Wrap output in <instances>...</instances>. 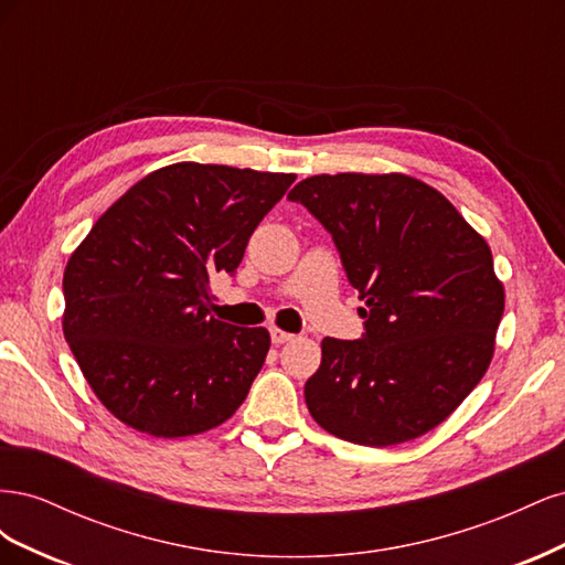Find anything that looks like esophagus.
Wrapping results in <instances>:
<instances>
[{"label":"esophagus","instance_id":"34e87169","mask_svg":"<svg viewBox=\"0 0 565 565\" xmlns=\"http://www.w3.org/2000/svg\"><path fill=\"white\" fill-rule=\"evenodd\" d=\"M295 334L292 332H285L280 328H270V341L273 344H285V341H292Z\"/></svg>","mask_w":565,"mask_h":565}]
</instances>
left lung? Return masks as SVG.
<instances>
[{
	"label": "left lung",
	"instance_id": "left-lung-1",
	"mask_svg": "<svg viewBox=\"0 0 565 565\" xmlns=\"http://www.w3.org/2000/svg\"><path fill=\"white\" fill-rule=\"evenodd\" d=\"M287 198L332 233L365 301L363 339H322L303 386L311 417L370 448L436 429L494 353L504 285L486 237L436 188L398 172L318 174Z\"/></svg>",
	"mask_w": 565,
	"mask_h": 565
}]
</instances>
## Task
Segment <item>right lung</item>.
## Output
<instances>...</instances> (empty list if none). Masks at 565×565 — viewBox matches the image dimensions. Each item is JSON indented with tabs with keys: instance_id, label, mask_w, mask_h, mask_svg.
Here are the masks:
<instances>
[{
	"instance_id": "1",
	"label": "right lung",
	"mask_w": 565,
	"mask_h": 565,
	"mask_svg": "<svg viewBox=\"0 0 565 565\" xmlns=\"http://www.w3.org/2000/svg\"><path fill=\"white\" fill-rule=\"evenodd\" d=\"M295 179L177 162L98 216L63 273V334L110 415L183 438L243 405L270 334L214 318L210 282L241 266L249 235Z\"/></svg>"
}]
</instances>
